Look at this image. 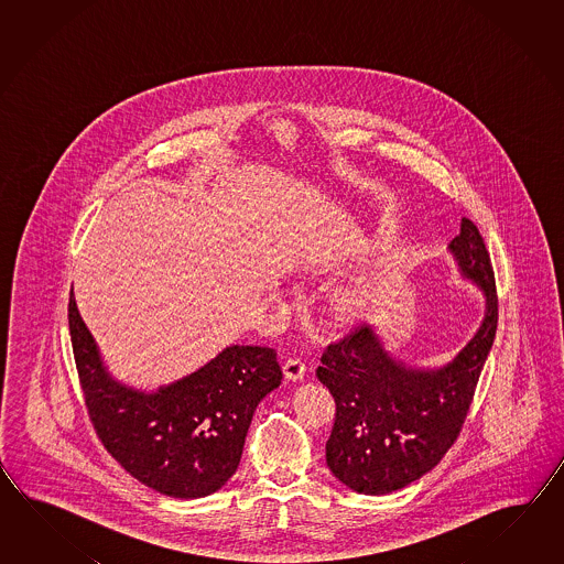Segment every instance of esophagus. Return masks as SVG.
<instances>
[{
    "mask_svg": "<svg viewBox=\"0 0 564 564\" xmlns=\"http://www.w3.org/2000/svg\"><path fill=\"white\" fill-rule=\"evenodd\" d=\"M284 375H286L288 381H300V379H304V375H306L304 360L299 359V357L288 359L286 362H284Z\"/></svg>",
    "mask_w": 564,
    "mask_h": 564,
    "instance_id": "34e87169",
    "label": "esophagus"
}]
</instances>
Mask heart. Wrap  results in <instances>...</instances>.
<instances>
[{
    "label": "heart",
    "mask_w": 564,
    "mask_h": 564,
    "mask_svg": "<svg viewBox=\"0 0 564 564\" xmlns=\"http://www.w3.org/2000/svg\"><path fill=\"white\" fill-rule=\"evenodd\" d=\"M372 299H375V288L371 284L348 288L347 292H343L340 296V311L348 316H357L371 306Z\"/></svg>",
    "instance_id": "1"
}]
</instances>
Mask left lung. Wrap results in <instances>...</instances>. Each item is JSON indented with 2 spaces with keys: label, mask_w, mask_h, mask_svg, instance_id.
Here are the masks:
<instances>
[{
  "label": "left lung",
  "mask_w": 564,
  "mask_h": 564,
  "mask_svg": "<svg viewBox=\"0 0 564 564\" xmlns=\"http://www.w3.org/2000/svg\"><path fill=\"white\" fill-rule=\"evenodd\" d=\"M447 252L459 276L484 294V318L456 357L417 367L384 347L371 323L328 345L316 377L335 397L326 466L338 481L367 496L401 490L435 468L456 442L479 372L490 355L498 299L490 253L474 221L462 219Z\"/></svg>",
  "instance_id": "obj_1"
}]
</instances>
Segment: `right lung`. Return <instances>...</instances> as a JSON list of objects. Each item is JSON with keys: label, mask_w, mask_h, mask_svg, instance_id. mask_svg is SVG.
Instances as JSON below:
<instances>
[{"label": "right lung", "mask_w": 564, "mask_h": 564, "mask_svg": "<svg viewBox=\"0 0 564 564\" xmlns=\"http://www.w3.org/2000/svg\"><path fill=\"white\" fill-rule=\"evenodd\" d=\"M68 324L88 415L108 454L171 498L224 488L240 466L253 411L282 383L276 350L231 345L197 371L141 391L110 375L74 292Z\"/></svg>", "instance_id": "add662e5"}]
</instances>
